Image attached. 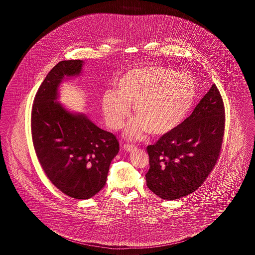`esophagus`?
Returning <instances> with one entry per match:
<instances>
[{
	"label": "esophagus",
	"mask_w": 255,
	"mask_h": 255,
	"mask_svg": "<svg viewBox=\"0 0 255 255\" xmlns=\"http://www.w3.org/2000/svg\"><path fill=\"white\" fill-rule=\"evenodd\" d=\"M123 148H124V150L127 151V152H133V151L136 149V147L133 145V144H124Z\"/></svg>",
	"instance_id": "34e87169"
}]
</instances>
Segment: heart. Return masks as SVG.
Wrapping results in <instances>:
<instances>
[{
    "label": "heart",
    "mask_w": 255,
    "mask_h": 255,
    "mask_svg": "<svg viewBox=\"0 0 255 255\" xmlns=\"http://www.w3.org/2000/svg\"><path fill=\"white\" fill-rule=\"evenodd\" d=\"M196 96L193 77L161 67L133 69L122 74L117 91L110 90L101 99L106 123L121 128L130 116L131 106L137 116L126 129L128 137H140L147 130L163 134L184 120Z\"/></svg>",
    "instance_id": "1"
}]
</instances>
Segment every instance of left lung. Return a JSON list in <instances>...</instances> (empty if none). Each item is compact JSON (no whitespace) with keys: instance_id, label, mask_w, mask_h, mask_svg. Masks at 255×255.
<instances>
[{"instance_id":"8db88e82","label":"left lung","mask_w":255,"mask_h":255,"mask_svg":"<svg viewBox=\"0 0 255 255\" xmlns=\"http://www.w3.org/2000/svg\"><path fill=\"white\" fill-rule=\"evenodd\" d=\"M225 122L223 98L213 84L187 119L147 147L148 188L164 200L197 190L217 163Z\"/></svg>"}]
</instances>
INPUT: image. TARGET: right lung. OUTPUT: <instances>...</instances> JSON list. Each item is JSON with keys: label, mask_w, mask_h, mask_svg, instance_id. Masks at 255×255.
<instances>
[{"label": "right lung", "mask_w": 255, "mask_h": 255, "mask_svg": "<svg viewBox=\"0 0 255 255\" xmlns=\"http://www.w3.org/2000/svg\"><path fill=\"white\" fill-rule=\"evenodd\" d=\"M82 66V60H65L53 67L39 87L31 111L32 141L42 168L54 186L78 200L92 198L104 187L120 150L115 134L56 101L63 79L79 75Z\"/></svg>", "instance_id": "right-lung-1"}]
</instances>
